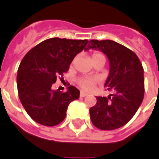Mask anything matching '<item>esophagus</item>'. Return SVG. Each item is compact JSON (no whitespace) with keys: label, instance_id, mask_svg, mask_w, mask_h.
<instances>
[{"label":"esophagus","instance_id":"1","mask_svg":"<svg viewBox=\"0 0 159 159\" xmlns=\"http://www.w3.org/2000/svg\"><path fill=\"white\" fill-rule=\"evenodd\" d=\"M87 95H88V93H85V92H81V93H80V96L81 97H85L87 96Z\"/></svg>","mask_w":159,"mask_h":159}]
</instances>
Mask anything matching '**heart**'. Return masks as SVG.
<instances>
[{
    "mask_svg": "<svg viewBox=\"0 0 159 159\" xmlns=\"http://www.w3.org/2000/svg\"><path fill=\"white\" fill-rule=\"evenodd\" d=\"M101 57H104V56L100 52H94L92 54V60L99 59V58H101ZM76 83L83 90L91 91V90L94 89V87H95V85L98 83V79H97L96 77H94V76H81V77H78L76 80Z\"/></svg>",
    "mask_w": 159,
    "mask_h": 159,
    "instance_id": "b5f03b06",
    "label": "heart"
}]
</instances>
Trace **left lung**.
<instances>
[{
	"label": "left lung",
	"mask_w": 159,
	"mask_h": 159,
	"mask_svg": "<svg viewBox=\"0 0 159 159\" xmlns=\"http://www.w3.org/2000/svg\"><path fill=\"white\" fill-rule=\"evenodd\" d=\"M98 49L109 59L110 71L105 86L113 93L97 96L89 109L90 118L101 130H113L129 121L142 103L145 92L144 70L140 59L126 47L111 40H91L87 50Z\"/></svg>",
	"instance_id": "obj_1"
}]
</instances>
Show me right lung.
Masks as SVG:
<instances>
[{"mask_svg": "<svg viewBox=\"0 0 159 159\" xmlns=\"http://www.w3.org/2000/svg\"><path fill=\"white\" fill-rule=\"evenodd\" d=\"M88 40L50 38L27 52L17 75L19 100L35 122L55 126L65 119L69 104L77 100L80 91L69 86L66 92L52 90L58 77L67 72L75 56L86 47Z\"/></svg>", "mask_w": 159, "mask_h": 159, "instance_id": "add662e5", "label": "right lung"}]
</instances>
